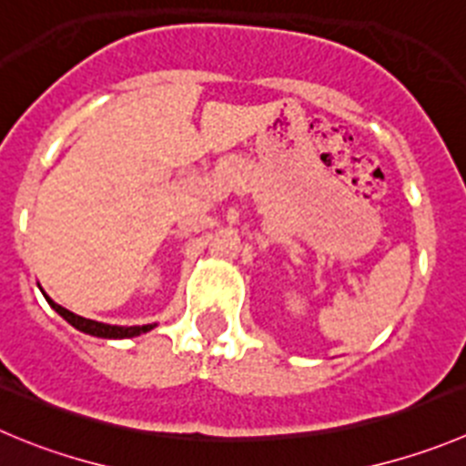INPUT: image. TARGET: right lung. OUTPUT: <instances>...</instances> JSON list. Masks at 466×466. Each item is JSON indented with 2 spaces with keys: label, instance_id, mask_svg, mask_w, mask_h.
Segmentation results:
<instances>
[{
  "label": "right lung",
  "instance_id": "1",
  "mask_svg": "<svg viewBox=\"0 0 466 466\" xmlns=\"http://www.w3.org/2000/svg\"><path fill=\"white\" fill-rule=\"evenodd\" d=\"M41 292H43V289H41ZM43 297H46V301L50 303V308L56 312V315H62L64 319H66L68 324L73 326V329H77V331L86 333V336L106 338V340H124V338H135V336H142V333H149L151 329H156V326H158V324H145V326L103 324V321L86 319V317H80V315H76V312L66 310V308H62V306H59V303L52 301V299L47 297L46 292H43Z\"/></svg>",
  "mask_w": 466,
  "mask_h": 466
}]
</instances>
